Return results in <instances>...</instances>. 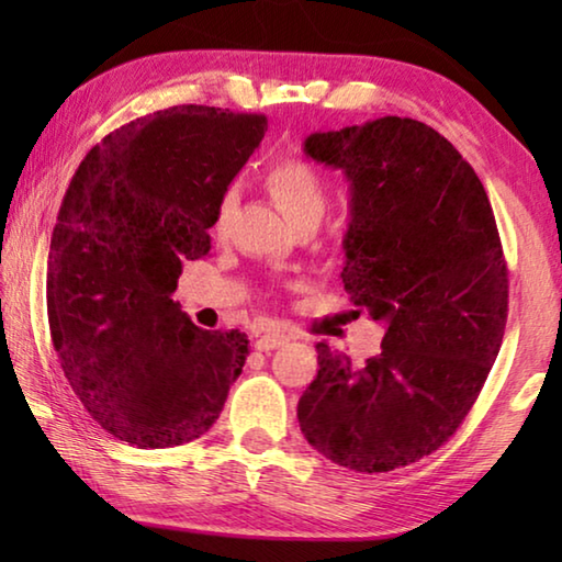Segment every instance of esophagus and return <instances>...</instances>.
Segmentation results:
<instances>
[{
  "instance_id": "1",
  "label": "esophagus",
  "mask_w": 562,
  "mask_h": 562,
  "mask_svg": "<svg viewBox=\"0 0 562 562\" xmlns=\"http://www.w3.org/2000/svg\"><path fill=\"white\" fill-rule=\"evenodd\" d=\"M288 341V337L282 335V331H268V335H262L258 341H255V347H258L260 351H270V349H278L280 345H284Z\"/></svg>"
}]
</instances>
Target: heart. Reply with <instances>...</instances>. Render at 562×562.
I'll use <instances>...</instances> for the list:
<instances>
[{
	"instance_id": "heart-1",
	"label": "heart",
	"mask_w": 562,
	"mask_h": 562,
	"mask_svg": "<svg viewBox=\"0 0 562 562\" xmlns=\"http://www.w3.org/2000/svg\"><path fill=\"white\" fill-rule=\"evenodd\" d=\"M268 188L282 215L288 217L292 225L304 223V221L319 223L327 213L329 190H327L325 178H322L310 164H304V160H288V164L274 166L268 176ZM235 201H237L235 188L227 190V193L221 198V205H217V213H215L217 233H223L227 221H231Z\"/></svg>"
}]
</instances>
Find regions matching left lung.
<instances>
[{"instance_id":"8db88e82","label":"left lung","mask_w":562,"mask_h":562,"mask_svg":"<svg viewBox=\"0 0 562 562\" xmlns=\"http://www.w3.org/2000/svg\"><path fill=\"white\" fill-rule=\"evenodd\" d=\"M304 154L349 180L341 282L386 331L361 369L319 341L300 429L345 469L394 471L451 439L498 357L508 270L496 217L475 170L422 121L312 133Z\"/></svg>"}]
</instances>
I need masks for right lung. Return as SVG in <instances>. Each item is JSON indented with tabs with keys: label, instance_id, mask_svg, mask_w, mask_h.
<instances>
[{
	"label": "right lung",
	"instance_id": "add662e5",
	"mask_svg": "<svg viewBox=\"0 0 562 562\" xmlns=\"http://www.w3.org/2000/svg\"><path fill=\"white\" fill-rule=\"evenodd\" d=\"M265 131L258 113L173 106L109 133L71 178L46 312L64 376L119 441L198 439L243 372V331L195 327L173 292L183 262L211 250L221 198Z\"/></svg>",
	"mask_w": 562,
	"mask_h": 562
}]
</instances>
